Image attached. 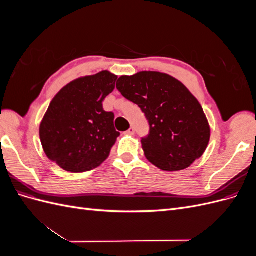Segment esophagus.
<instances>
[{
    "instance_id": "obj_1",
    "label": "esophagus",
    "mask_w": 256,
    "mask_h": 256,
    "mask_svg": "<svg viewBox=\"0 0 256 256\" xmlns=\"http://www.w3.org/2000/svg\"><path fill=\"white\" fill-rule=\"evenodd\" d=\"M126 134H130V136H134V128L131 127V128L127 131Z\"/></svg>"
}]
</instances>
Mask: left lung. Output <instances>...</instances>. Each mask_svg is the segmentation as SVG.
Masks as SVG:
<instances>
[{
  "mask_svg": "<svg viewBox=\"0 0 256 256\" xmlns=\"http://www.w3.org/2000/svg\"><path fill=\"white\" fill-rule=\"evenodd\" d=\"M116 88L141 108L150 124L142 148L162 171H180L202 157L210 138L202 106L184 85L158 72L122 76Z\"/></svg>",
  "mask_w": 256,
  "mask_h": 256,
  "instance_id": "1",
  "label": "left lung"
}]
</instances>
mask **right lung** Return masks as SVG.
<instances>
[{"instance_id":"add662e5","label":"right lung","mask_w":256,"mask_h":256,"mask_svg":"<svg viewBox=\"0 0 256 256\" xmlns=\"http://www.w3.org/2000/svg\"><path fill=\"white\" fill-rule=\"evenodd\" d=\"M118 76L108 70L68 83L52 99L40 127L47 157L67 172L96 168L109 157L120 132L102 108Z\"/></svg>"}]
</instances>
